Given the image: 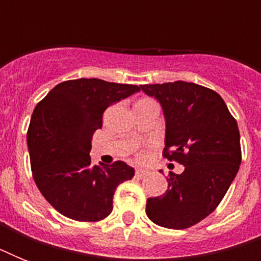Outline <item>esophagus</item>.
I'll return each instance as SVG.
<instances>
[{
    "mask_svg": "<svg viewBox=\"0 0 261 261\" xmlns=\"http://www.w3.org/2000/svg\"><path fill=\"white\" fill-rule=\"evenodd\" d=\"M147 174H149V172L145 171V169H137V171H135V176H137L138 178L145 177V176H147Z\"/></svg>",
    "mask_w": 261,
    "mask_h": 261,
    "instance_id": "34e87169",
    "label": "esophagus"
}]
</instances>
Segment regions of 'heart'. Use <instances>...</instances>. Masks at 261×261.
Returning <instances> with one entry per match:
<instances>
[{
    "label": "heart",
    "instance_id": "b5f03b06",
    "mask_svg": "<svg viewBox=\"0 0 261 261\" xmlns=\"http://www.w3.org/2000/svg\"><path fill=\"white\" fill-rule=\"evenodd\" d=\"M143 157H145V154H143V153H139V154H138V159H139V160H142Z\"/></svg>",
    "mask_w": 261,
    "mask_h": 261
}]
</instances>
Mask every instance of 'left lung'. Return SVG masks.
I'll list each match as a JSON object with an SVG mask.
<instances>
[{
    "instance_id": "8db88e82",
    "label": "left lung",
    "mask_w": 261,
    "mask_h": 261,
    "mask_svg": "<svg viewBox=\"0 0 261 261\" xmlns=\"http://www.w3.org/2000/svg\"><path fill=\"white\" fill-rule=\"evenodd\" d=\"M163 106L167 137L163 155L184 165L168 174V190L146 202L151 222L187 229L218 207L241 164L237 120L223 98L210 88L174 81L141 85Z\"/></svg>"
}]
</instances>
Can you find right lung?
<instances>
[{"mask_svg": "<svg viewBox=\"0 0 261 261\" xmlns=\"http://www.w3.org/2000/svg\"><path fill=\"white\" fill-rule=\"evenodd\" d=\"M138 90L98 79L69 80L35 107L27 133L32 176L47 202L67 218L96 222L108 217L116 187L134 176L123 161L92 165L89 150L104 111Z\"/></svg>", "mask_w": 261, "mask_h": 261, "instance_id": "obj_1", "label": "right lung"}]
</instances>
